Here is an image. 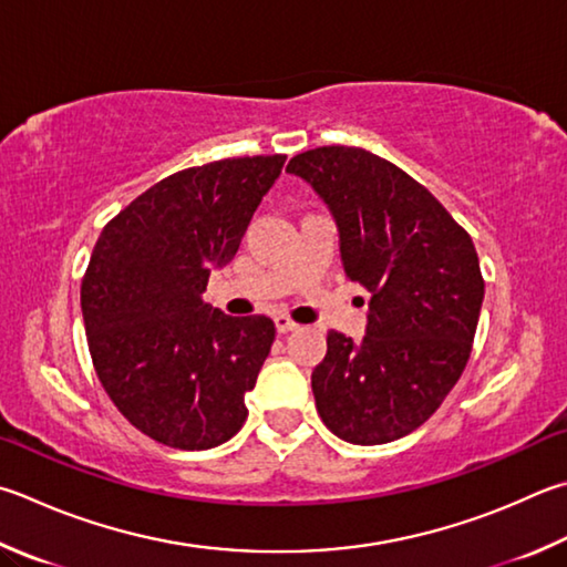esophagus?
Wrapping results in <instances>:
<instances>
[{"instance_id": "1", "label": "esophagus", "mask_w": 567, "mask_h": 567, "mask_svg": "<svg viewBox=\"0 0 567 567\" xmlns=\"http://www.w3.org/2000/svg\"><path fill=\"white\" fill-rule=\"evenodd\" d=\"M275 327H277V332H280V334H287V332H295V329L300 327V324H297L295 319H290L287 315H277L275 317Z\"/></svg>"}]
</instances>
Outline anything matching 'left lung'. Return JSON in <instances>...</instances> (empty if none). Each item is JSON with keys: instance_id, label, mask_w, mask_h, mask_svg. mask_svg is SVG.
<instances>
[{"instance_id": "8db88e82", "label": "left lung", "mask_w": 567, "mask_h": 567, "mask_svg": "<svg viewBox=\"0 0 567 567\" xmlns=\"http://www.w3.org/2000/svg\"><path fill=\"white\" fill-rule=\"evenodd\" d=\"M287 171L327 203L344 275L372 292L362 342L327 334L317 411L349 444H389L424 424L466 369L483 302L476 248L424 185L364 148H312Z\"/></svg>"}]
</instances>
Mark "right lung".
Here are the masks:
<instances>
[{
  "instance_id": "1",
  "label": "right lung",
  "mask_w": 567,
  "mask_h": 567,
  "mask_svg": "<svg viewBox=\"0 0 567 567\" xmlns=\"http://www.w3.org/2000/svg\"><path fill=\"white\" fill-rule=\"evenodd\" d=\"M275 156L225 158L151 185L106 223L81 280V312L99 382L133 426L183 451L220 446L248 419L245 394L275 342L265 315L230 317L203 302L228 265Z\"/></svg>"
}]
</instances>
